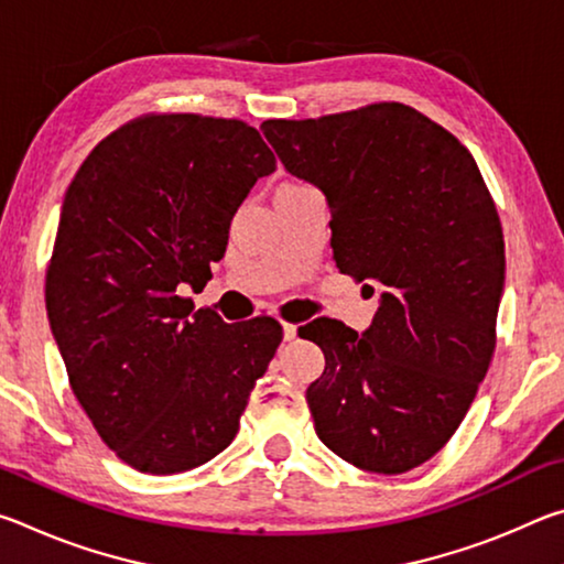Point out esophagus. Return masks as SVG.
Returning a JSON list of instances; mask_svg holds the SVG:
<instances>
[{"label":"esophagus","mask_w":564,"mask_h":564,"mask_svg":"<svg viewBox=\"0 0 564 564\" xmlns=\"http://www.w3.org/2000/svg\"><path fill=\"white\" fill-rule=\"evenodd\" d=\"M295 336H299V328L293 323H283V340H295Z\"/></svg>","instance_id":"1"}]
</instances>
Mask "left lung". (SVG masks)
Segmentation results:
<instances>
[{"label":"left lung","mask_w":564,"mask_h":564,"mask_svg":"<svg viewBox=\"0 0 564 564\" xmlns=\"http://www.w3.org/2000/svg\"><path fill=\"white\" fill-rule=\"evenodd\" d=\"M261 131L326 196L340 273L380 285L362 333L338 321L299 330L326 356L305 390L316 433L360 470H413L451 441L492 360L505 241L480 169L395 101Z\"/></svg>","instance_id":"left-lung-1"}]
</instances>
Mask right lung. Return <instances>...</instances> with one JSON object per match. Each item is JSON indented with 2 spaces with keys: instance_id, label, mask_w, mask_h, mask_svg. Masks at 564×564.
Here are the masks:
<instances>
[{
  "instance_id": "right-lung-1",
  "label": "right lung",
  "mask_w": 564,
  "mask_h": 564,
  "mask_svg": "<svg viewBox=\"0 0 564 564\" xmlns=\"http://www.w3.org/2000/svg\"><path fill=\"white\" fill-rule=\"evenodd\" d=\"M275 171L236 119L161 113L91 151L66 188L46 313L76 400L123 463L174 475L231 445L281 326H228L181 293L221 261L238 206Z\"/></svg>"
}]
</instances>
